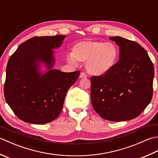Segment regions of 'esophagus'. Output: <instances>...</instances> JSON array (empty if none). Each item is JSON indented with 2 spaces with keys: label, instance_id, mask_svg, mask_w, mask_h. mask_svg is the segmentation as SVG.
<instances>
[{
  "label": "esophagus",
  "instance_id": "esophagus-1",
  "mask_svg": "<svg viewBox=\"0 0 158 158\" xmlns=\"http://www.w3.org/2000/svg\"><path fill=\"white\" fill-rule=\"evenodd\" d=\"M79 78H81V79L87 78V75H86V74H85V73L81 72V74H80V75H79Z\"/></svg>",
  "mask_w": 158,
  "mask_h": 158
}]
</instances>
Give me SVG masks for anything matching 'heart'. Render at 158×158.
<instances>
[{
	"label": "heart",
	"mask_w": 158,
	"mask_h": 158,
	"mask_svg": "<svg viewBox=\"0 0 158 158\" xmlns=\"http://www.w3.org/2000/svg\"><path fill=\"white\" fill-rule=\"evenodd\" d=\"M119 55L118 48L113 43L85 41L77 43L72 55L68 56L71 63L85 62V69L92 75H103L115 65Z\"/></svg>",
	"instance_id": "1"
}]
</instances>
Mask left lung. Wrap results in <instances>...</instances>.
<instances>
[{
	"instance_id": "obj_1",
	"label": "left lung",
	"mask_w": 158,
	"mask_h": 158,
	"mask_svg": "<svg viewBox=\"0 0 158 158\" xmlns=\"http://www.w3.org/2000/svg\"><path fill=\"white\" fill-rule=\"evenodd\" d=\"M119 47V61L109 72L91 77V101L102 118L123 122L138 117L153 96L154 67L135 41L110 37Z\"/></svg>"
}]
</instances>
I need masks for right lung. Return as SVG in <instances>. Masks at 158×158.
I'll return each mask as SVG.
<instances>
[{
    "label": "right lung",
    "mask_w": 158,
    "mask_h": 158,
    "mask_svg": "<svg viewBox=\"0 0 158 158\" xmlns=\"http://www.w3.org/2000/svg\"><path fill=\"white\" fill-rule=\"evenodd\" d=\"M65 35L35 36L20 45L6 69L4 95L6 103L19 119L44 124L60 115L67 92L80 75L77 70L63 73L52 69L53 49L61 46ZM43 63L48 71L38 70Z\"/></svg>",
    "instance_id": "add662e5"
}]
</instances>
